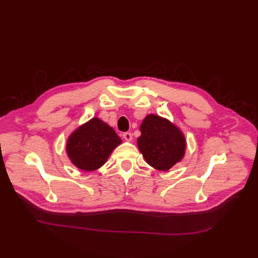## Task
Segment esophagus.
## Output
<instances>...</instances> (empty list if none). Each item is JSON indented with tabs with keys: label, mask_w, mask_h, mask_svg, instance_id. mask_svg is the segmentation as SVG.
<instances>
[{
	"label": "esophagus",
	"mask_w": 258,
	"mask_h": 258,
	"mask_svg": "<svg viewBox=\"0 0 258 258\" xmlns=\"http://www.w3.org/2000/svg\"><path fill=\"white\" fill-rule=\"evenodd\" d=\"M122 137H123V139L126 140V141H132L133 135L131 133H128V132H125V133H123V135H122Z\"/></svg>",
	"instance_id": "1"
}]
</instances>
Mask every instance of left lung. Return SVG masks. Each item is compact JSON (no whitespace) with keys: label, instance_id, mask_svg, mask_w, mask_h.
Listing matches in <instances>:
<instances>
[{"label":"left lung","instance_id":"left-lung-1","mask_svg":"<svg viewBox=\"0 0 258 258\" xmlns=\"http://www.w3.org/2000/svg\"><path fill=\"white\" fill-rule=\"evenodd\" d=\"M138 147L145 161L159 170H168L183 158L186 142L182 132L166 119L148 115L140 126Z\"/></svg>","mask_w":258,"mask_h":258}]
</instances>
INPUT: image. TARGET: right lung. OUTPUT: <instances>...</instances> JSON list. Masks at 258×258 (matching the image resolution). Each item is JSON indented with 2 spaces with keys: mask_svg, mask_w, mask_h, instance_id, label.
Instances as JSON below:
<instances>
[{
  "mask_svg": "<svg viewBox=\"0 0 258 258\" xmlns=\"http://www.w3.org/2000/svg\"><path fill=\"white\" fill-rule=\"evenodd\" d=\"M120 143L121 139L111 126L93 118L68 139L67 153L76 167L92 171L101 167Z\"/></svg>",
  "mask_w": 258,
  "mask_h": 258,
  "instance_id": "add662e5",
  "label": "right lung"
}]
</instances>
